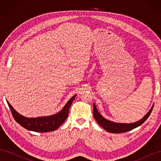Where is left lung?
<instances>
[{"instance_id":"obj_1","label":"left lung","mask_w":161,"mask_h":161,"mask_svg":"<svg viewBox=\"0 0 161 161\" xmlns=\"http://www.w3.org/2000/svg\"><path fill=\"white\" fill-rule=\"evenodd\" d=\"M154 106V105H153ZM153 106L152 107L148 113L146 114L144 118L141 119L140 120L136 121L134 123L131 124H121V123H115L114 121H111L109 120H108L107 119L104 118L102 116L97 109V108L95 104H93V115L95 120L97 121L102 128H104L106 131H108V132L111 133H123L126 132V131H130L138 127L140 125H142L144 121L148 119L149 115H150L151 112L153 111Z\"/></svg>"}]
</instances>
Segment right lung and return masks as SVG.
<instances>
[{"instance_id": "right-lung-1", "label": "right lung", "mask_w": 161, "mask_h": 161, "mask_svg": "<svg viewBox=\"0 0 161 161\" xmlns=\"http://www.w3.org/2000/svg\"><path fill=\"white\" fill-rule=\"evenodd\" d=\"M76 95L67 102L63 109L58 114L50 116L39 117L36 118H29L20 115L14 109L9 102L7 101L14 120L24 128L37 132H47L57 130L64 123L69 114V109Z\"/></svg>"}]
</instances>
